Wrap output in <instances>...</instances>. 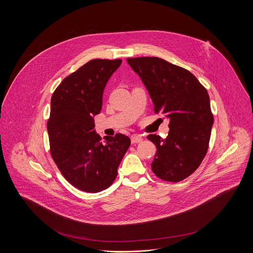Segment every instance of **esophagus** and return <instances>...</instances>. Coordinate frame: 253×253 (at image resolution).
<instances>
[{"label": "esophagus", "mask_w": 253, "mask_h": 253, "mask_svg": "<svg viewBox=\"0 0 253 253\" xmlns=\"http://www.w3.org/2000/svg\"><path fill=\"white\" fill-rule=\"evenodd\" d=\"M130 140H131V143L132 144H136V143H140L143 138L141 135H138V134H133L131 137H130Z\"/></svg>", "instance_id": "1"}]
</instances>
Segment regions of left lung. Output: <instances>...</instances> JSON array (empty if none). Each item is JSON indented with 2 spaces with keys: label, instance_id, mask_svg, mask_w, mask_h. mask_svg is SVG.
I'll list each match as a JSON object with an SVG mask.
<instances>
[{
  "label": "left lung",
  "instance_id": "1",
  "mask_svg": "<svg viewBox=\"0 0 253 253\" xmlns=\"http://www.w3.org/2000/svg\"><path fill=\"white\" fill-rule=\"evenodd\" d=\"M154 103V112L169 119L166 139L147 138L157 147L152 170L162 180L179 182L190 176L206 157L213 125L210 95L185 68L154 56L127 58Z\"/></svg>",
  "mask_w": 253,
  "mask_h": 253
}]
</instances>
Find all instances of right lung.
Returning <instances> with one entry per match:
<instances>
[{"instance_id": "right-lung-1", "label": "right lung", "mask_w": 253, "mask_h": 253, "mask_svg": "<svg viewBox=\"0 0 253 253\" xmlns=\"http://www.w3.org/2000/svg\"><path fill=\"white\" fill-rule=\"evenodd\" d=\"M122 59H92L70 74L55 88L47 121L50 155L64 178L87 193H98L116 179L130 139L122 133L101 137L93 116L102 107V94Z\"/></svg>"}]
</instances>
